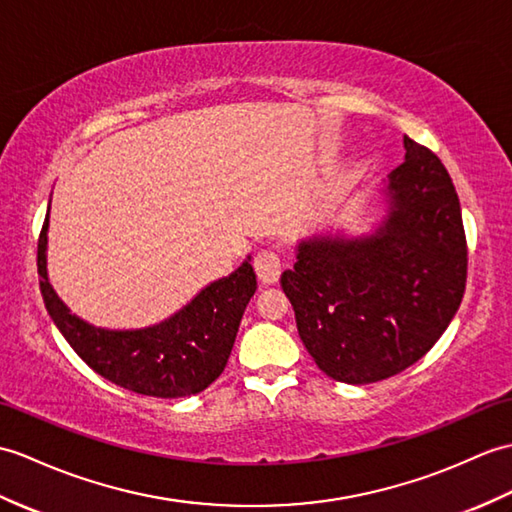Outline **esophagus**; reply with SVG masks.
<instances>
[{
  "mask_svg": "<svg viewBox=\"0 0 512 512\" xmlns=\"http://www.w3.org/2000/svg\"><path fill=\"white\" fill-rule=\"evenodd\" d=\"M253 266H255L259 281L266 285L277 283L281 277V257L275 251H259L255 255Z\"/></svg>",
  "mask_w": 512,
  "mask_h": 512,
  "instance_id": "obj_1",
  "label": "esophagus"
}]
</instances>
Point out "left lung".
I'll list each match as a JSON object with an SVG mask.
<instances>
[{
	"label": "left lung",
	"mask_w": 512,
	"mask_h": 512,
	"mask_svg": "<svg viewBox=\"0 0 512 512\" xmlns=\"http://www.w3.org/2000/svg\"><path fill=\"white\" fill-rule=\"evenodd\" d=\"M403 148L373 233L307 237L281 275L305 349L336 382L373 384L406 371L443 336L465 294L456 187L432 150L410 137Z\"/></svg>",
	"instance_id": "8db88e82"
}]
</instances>
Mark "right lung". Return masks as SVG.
Segmentation results:
<instances>
[{
  "instance_id": "right-lung-1",
  "label": "right lung",
  "mask_w": 512,
  "mask_h": 512,
  "mask_svg": "<svg viewBox=\"0 0 512 512\" xmlns=\"http://www.w3.org/2000/svg\"><path fill=\"white\" fill-rule=\"evenodd\" d=\"M47 227L39 237V283L47 314L69 347L95 373L137 395L176 399L198 395L222 375L248 301L257 290L255 270L244 264L202 288L183 310L144 329H102L69 312L47 279Z\"/></svg>"
}]
</instances>
